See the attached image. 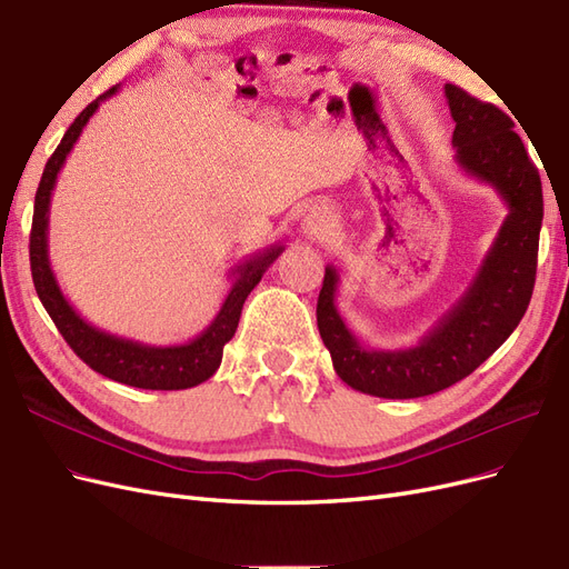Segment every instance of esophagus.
Listing matches in <instances>:
<instances>
[{
    "label": "esophagus",
    "mask_w": 569,
    "mask_h": 569,
    "mask_svg": "<svg viewBox=\"0 0 569 569\" xmlns=\"http://www.w3.org/2000/svg\"><path fill=\"white\" fill-rule=\"evenodd\" d=\"M337 228V216L327 203H313L308 206L303 216V234L311 239H322Z\"/></svg>",
    "instance_id": "esophagus-1"
}]
</instances>
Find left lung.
I'll return each instance as SVG.
<instances>
[{"instance_id": "1", "label": "left lung", "mask_w": 569, "mask_h": 569, "mask_svg": "<svg viewBox=\"0 0 569 569\" xmlns=\"http://www.w3.org/2000/svg\"><path fill=\"white\" fill-rule=\"evenodd\" d=\"M443 92L456 120V163L465 176L493 187L508 216L465 295L408 349H368L337 311L339 270L325 268L318 297L322 343L343 382L380 399H418L475 372L520 325L537 278L543 220L537 166L501 109L456 84Z\"/></svg>"}]
</instances>
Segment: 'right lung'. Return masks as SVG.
Wrapping results in <instances>:
<instances>
[{
	"label": "right lung",
	"instance_id": "1",
	"mask_svg": "<svg viewBox=\"0 0 569 569\" xmlns=\"http://www.w3.org/2000/svg\"><path fill=\"white\" fill-rule=\"evenodd\" d=\"M118 88H111L101 97H97L90 107H84L82 113L73 120L71 128L66 130L61 144L51 153V159L44 166V173L36 194V213H32V230H30V270L36 291L47 308L49 318L54 320L57 330L68 341L82 363H88L94 372L109 377L113 382L137 387V389H153V391H173L189 389L213 377L220 368L222 347L234 337L242 306L251 289L261 282L263 272L274 263L284 247L272 244L263 251L249 256L247 261L230 270L232 287L222 301L220 311L206 327L201 335L184 343H170V347H151L134 339L118 337L111 332L99 330V327L84 320L76 308L63 297V291L54 278V270L49 263V203L51 192L57 187V178L66 163V157L71 153L73 144L82 128L90 123V118L97 113L101 101L113 97Z\"/></svg>",
	"mask_w": 569,
	"mask_h": 569
}]
</instances>
